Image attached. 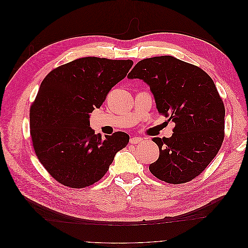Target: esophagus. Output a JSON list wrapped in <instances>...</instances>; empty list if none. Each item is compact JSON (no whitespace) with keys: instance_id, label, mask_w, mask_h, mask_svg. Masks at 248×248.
I'll use <instances>...</instances> for the list:
<instances>
[{"instance_id":"34e87169","label":"esophagus","mask_w":248,"mask_h":248,"mask_svg":"<svg viewBox=\"0 0 248 248\" xmlns=\"http://www.w3.org/2000/svg\"><path fill=\"white\" fill-rule=\"evenodd\" d=\"M142 141V139L141 138H139V137H132L130 140H129V142L132 145H136L138 144V142H140Z\"/></svg>"}]
</instances>
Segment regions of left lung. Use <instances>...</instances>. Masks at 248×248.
<instances>
[{"mask_svg": "<svg viewBox=\"0 0 248 248\" xmlns=\"http://www.w3.org/2000/svg\"><path fill=\"white\" fill-rule=\"evenodd\" d=\"M150 87L156 108L175 123L170 138H153L159 157L149 170L161 181L181 184L199 176L224 138V106L214 81L199 67L171 56L140 61L128 74Z\"/></svg>", "mask_w": 248, "mask_h": 248, "instance_id": "left-lung-1", "label": "left lung"}]
</instances>
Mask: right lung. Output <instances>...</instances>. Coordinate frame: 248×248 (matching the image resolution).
<instances>
[{
  "label": "right lung",
  "instance_id": "obj_1",
  "mask_svg": "<svg viewBox=\"0 0 248 248\" xmlns=\"http://www.w3.org/2000/svg\"><path fill=\"white\" fill-rule=\"evenodd\" d=\"M133 65L131 60L86 57L50 71L30 110L34 150L58 182L72 188L90 186L106 175L129 136L118 131L102 139L90 127L110 89Z\"/></svg>",
  "mask_w": 248,
  "mask_h": 248
}]
</instances>
